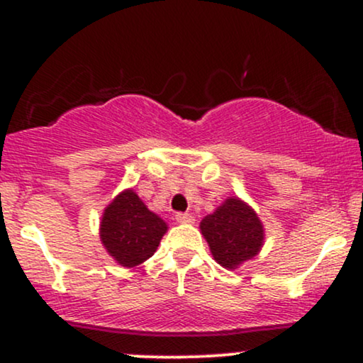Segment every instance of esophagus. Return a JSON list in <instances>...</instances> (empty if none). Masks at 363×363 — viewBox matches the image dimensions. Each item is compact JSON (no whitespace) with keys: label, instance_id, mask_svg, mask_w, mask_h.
<instances>
[{"label":"esophagus","instance_id":"1","mask_svg":"<svg viewBox=\"0 0 363 363\" xmlns=\"http://www.w3.org/2000/svg\"><path fill=\"white\" fill-rule=\"evenodd\" d=\"M176 220L179 223H193L194 222V216L191 213H177Z\"/></svg>","mask_w":363,"mask_h":363}]
</instances>
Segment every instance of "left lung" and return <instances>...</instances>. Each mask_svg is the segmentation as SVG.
Returning <instances> with one entry per match:
<instances>
[{"label": "left lung", "instance_id": "1", "mask_svg": "<svg viewBox=\"0 0 363 363\" xmlns=\"http://www.w3.org/2000/svg\"><path fill=\"white\" fill-rule=\"evenodd\" d=\"M199 227L215 261L228 269L256 256L264 239L257 215L237 198L227 199Z\"/></svg>", "mask_w": 363, "mask_h": 363}]
</instances>
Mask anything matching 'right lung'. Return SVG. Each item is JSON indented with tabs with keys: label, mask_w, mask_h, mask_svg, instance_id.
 I'll use <instances>...</instances> for the list:
<instances>
[{
	"label": "right lung",
	"mask_w": 363,
	"mask_h": 363,
	"mask_svg": "<svg viewBox=\"0 0 363 363\" xmlns=\"http://www.w3.org/2000/svg\"><path fill=\"white\" fill-rule=\"evenodd\" d=\"M167 225L148 210L131 189L121 193L104 211L101 239L119 264H141L157 251Z\"/></svg>",
	"instance_id": "right-lung-1"
}]
</instances>
